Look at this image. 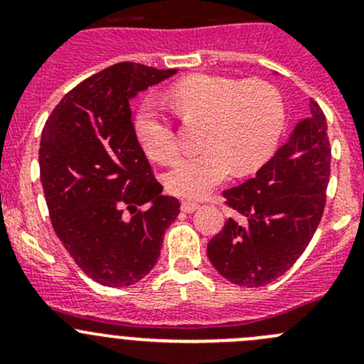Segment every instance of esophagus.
I'll use <instances>...</instances> for the list:
<instances>
[{"label": "esophagus", "instance_id": "esophagus-1", "mask_svg": "<svg viewBox=\"0 0 364 364\" xmlns=\"http://www.w3.org/2000/svg\"><path fill=\"white\" fill-rule=\"evenodd\" d=\"M199 208H200V204L190 203V200H183V203H181V209L185 213H193V211H197Z\"/></svg>", "mask_w": 364, "mask_h": 364}]
</instances>
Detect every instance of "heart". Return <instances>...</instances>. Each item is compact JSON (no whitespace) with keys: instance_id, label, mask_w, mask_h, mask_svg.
<instances>
[{"instance_id":"heart-1","label":"heart","mask_w":364,"mask_h":364,"mask_svg":"<svg viewBox=\"0 0 364 364\" xmlns=\"http://www.w3.org/2000/svg\"><path fill=\"white\" fill-rule=\"evenodd\" d=\"M171 98L186 119H204V151L185 156L165 178L168 192L185 199H204L230 178L262 167L280 139L284 104L277 87L266 80L196 73L172 86ZM135 134L144 151L160 164L179 155L171 123L148 100L135 119Z\"/></svg>"}]
</instances>
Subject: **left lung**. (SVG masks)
<instances>
[{
  "mask_svg": "<svg viewBox=\"0 0 364 364\" xmlns=\"http://www.w3.org/2000/svg\"><path fill=\"white\" fill-rule=\"evenodd\" d=\"M331 171L328 124L317 102L285 144L243 185L223 192L229 218L208 243L215 269L241 287H262L299 259L317 230Z\"/></svg>",
  "mask_w": 364,
  "mask_h": 364,
  "instance_id": "left-lung-1",
  "label": "left lung"
}]
</instances>
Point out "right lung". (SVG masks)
I'll return each mask as SVG.
<instances>
[{
  "label": "right lung",
  "instance_id": "right-lung-1",
  "mask_svg": "<svg viewBox=\"0 0 364 364\" xmlns=\"http://www.w3.org/2000/svg\"><path fill=\"white\" fill-rule=\"evenodd\" d=\"M176 72L112 65L68 91L42 130L40 179L54 232L105 287L142 280L179 215V200L161 196L130 111L141 91Z\"/></svg>",
  "mask_w": 364,
  "mask_h": 364
}]
</instances>
